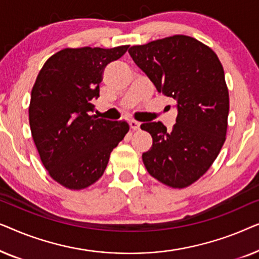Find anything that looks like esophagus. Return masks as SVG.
<instances>
[{
	"label": "esophagus",
	"instance_id": "esophagus-1",
	"mask_svg": "<svg viewBox=\"0 0 259 259\" xmlns=\"http://www.w3.org/2000/svg\"><path fill=\"white\" fill-rule=\"evenodd\" d=\"M130 125H131V128H132L133 131H137V130H139L140 122L137 121V120H131Z\"/></svg>",
	"mask_w": 259,
	"mask_h": 259
}]
</instances>
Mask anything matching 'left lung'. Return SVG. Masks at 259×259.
I'll return each mask as SVG.
<instances>
[{
    "instance_id": "left-lung-1",
    "label": "left lung",
    "mask_w": 259,
    "mask_h": 259,
    "mask_svg": "<svg viewBox=\"0 0 259 259\" xmlns=\"http://www.w3.org/2000/svg\"><path fill=\"white\" fill-rule=\"evenodd\" d=\"M128 53L178 108L172 131L160 121L140 126L153 139L143 153L145 167L172 189L192 185L211 167L226 139L230 101L222 63L208 46L186 35L132 46Z\"/></svg>"
}]
</instances>
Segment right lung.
Segmentation results:
<instances>
[{
  "label": "right lung",
  "instance_id": "add662e5",
  "mask_svg": "<svg viewBox=\"0 0 259 259\" xmlns=\"http://www.w3.org/2000/svg\"><path fill=\"white\" fill-rule=\"evenodd\" d=\"M128 47L65 48L38 72L29 104L31 137L48 175L66 189L80 191L98 182L128 132L123 120L90 115L105 67Z\"/></svg>",
  "mask_w": 259,
  "mask_h": 259
}]
</instances>
